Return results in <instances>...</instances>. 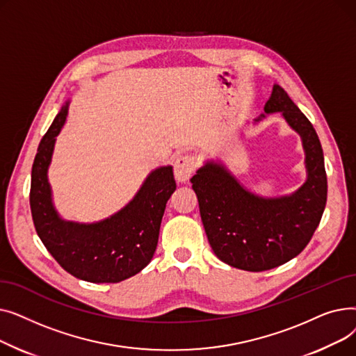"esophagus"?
Masks as SVG:
<instances>
[{
    "label": "esophagus",
    "instance_id": "1",
    "mask_svg": "<svg viewBox=\"0 0 356 356\" xmlns=\"http://www.w3.org/2000/svg\"><path fill=\"white\" fill-rule=\"evenodd\" d=\"M197 167V159L191 154H183L179 156L175 160V177L179 183L189 181L191 176L196 170Z\"/></svg>",
    "mask_w": 356,
    "mask_h": 356
}]
</instances>
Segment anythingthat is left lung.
<instances>
[{
  "label": "left lung",
  "mask_w": 356,
  "mask_h": 356,
  "mask_svg": "<svg viewBox=\"0 0 356 356\" xmlns=\"http://www.w3.org/2000/svg\"><path fill=\"white\" fill-rule=\"evenodd\" d=\"M264 111L282 112L302 137L307 170L302 188L287 196H258L215 161H208L191 179L215 255L231 267L255 273L283 266L306 248L327 199L323 149L312 122L278 85L273 86Z\"/></svg>",
  "instance_id": "left-lung-1"
}]
</instances>
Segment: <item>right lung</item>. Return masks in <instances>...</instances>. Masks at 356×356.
Wrapping results in <instances>:
<instances>
[{"label": "right lung", "instance_id": "right-lung-1", "mask_svg": "<svg viewBox=\"0 0 356 356\" xmlns=\"http://www.w3.org/2000/svg\"><path fill=\"white\" fill-rule=\"evenodd\" d=\"M62 106L42 138L31 168L30 208L37 235L63 270L89 283H120L152 261L165 203L176 191L173 167H159L147 176L137 195L109 218L79 223L56 211L47 170L56 136L67 117Z\"/></svg>", "mask_w": 356, "mask_h": 356}]
</instances>
